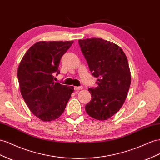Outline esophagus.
<instances>
[{"label": "esophagus", "instance_id": "1", "mask_svg": "<svg viewBox=\"0 0 160 160\" xmlns=\"http://www.w3.org/2000/svg\"><path fill=\"white\" fill-rule=\"evenodd\" d=\"M74 89L75 91L81 90V89H83V87H82V86H79V87H74Z\"/></svg>", "mask_w": 160, "mask_h": 160}]
</instances>
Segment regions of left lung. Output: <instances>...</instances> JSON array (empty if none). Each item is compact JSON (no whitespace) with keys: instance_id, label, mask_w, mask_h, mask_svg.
<instances>
[{"instance_id":"obj_1","label":"left lung","mask_w":160,"mask_h":160,"mask_svg":"<svg viewBox=\"0 0 160 160\" xmlns=\"http://www.w3.org/2000/svg\"><path fill=\"white\" fill-rule=\"evenodd\" d=\"M79 44L96 88H89L92 100L85 111L95 119L104 120L123 105L130 88L131 76L127 58L121 48L101 38L79 40Z\"/></svg>"}]
</instances>
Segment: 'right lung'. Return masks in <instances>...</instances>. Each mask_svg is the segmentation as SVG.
I'll use <instances>...</instances> for the list:
<instances>
[{
    "label": "right lung",
    "instance_id": "1",
    "mask_svg": "<svg viewBox=\"0 0 160 160\" xmlns=\"http://www.w3.org/2000/svg\"><path fill=\"white\" fill-rule=\"evenodd\" d=\"M73 41L39 42L29 48L18 67L21 93L29 109L43 121L61 116L74 91L72 86L54 81L58 66Z\"/></svg>",
    "mask_w": 160,
    "mask_h": 160
}]
</instances>
